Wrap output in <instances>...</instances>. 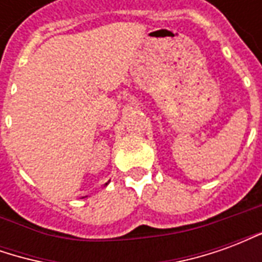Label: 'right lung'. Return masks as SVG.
<instances>
[{
    "instance_id": "obj_1",
    "label": "right lung",
    "mask_w": 262,
    "mask_h": 262,
    "mask_svg": "<svg viewBox=\"0 0 262 262\" xmlns=\"http://www.w3.org/2000/svg\"><path fill=\"white\" fill-rule=\"evenodd\" d=\"M106 185H108V182H106V184H105V187H106Z\"/></svg>"
}]
</instances>
